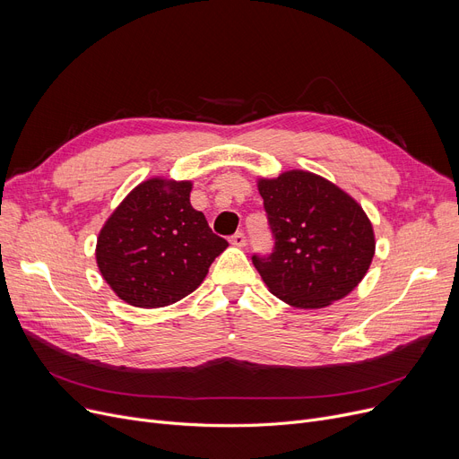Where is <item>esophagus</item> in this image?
I'll use <instances>...</instances> for the list:
<instances>
[{"label":"esophagus","instance_id":"esophagus-1","mask_svg":"<svg viewBox=\"0 0 459 459\" xmlns=\"http://www.w3.org/2000/svg\"><path fill=\"white\" fill-rule=\"evenodd\" d=\"M230 244H232L234 247H246L247 239H246V236H244L242 232H236V234L230 238Z\"/></svg>","mask_w":459,"mask_h":459}]
</instances>
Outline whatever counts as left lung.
<instances>
[{
    "mask_svg": "<svg viewBox=\"0 0 459 459\" xmlns=\"http://www.w3.org/2000/svg\"><path fill=\"white\" fill-rule=\"evenodd\" d=\"M256 187L275 236L273 253L253 256L268 290L296 308H324L365 279L374 253L372 221L350 193L301 169Z\"/></svg>",
    "mask_w": 459,
    "mask_h": 459,
    "instance_id": "8db88e82",
    "label": "left lung"
}]
</instances>
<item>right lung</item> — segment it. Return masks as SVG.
Returning a JSON list of instances; mask_svg holds the SVG:
<instances>
[{"label": "right lung", "mask_w": 459, "mask_h": 459, "mask_svg": "<svg viewBox=\"0 0 459 459\" xmlns=\"http://www.w3.org/2000/svg\"><path fill=\"white\" fill-rule=\"evenodd\" d=\"M193 182L152 177L137 184L96 238V264L128 305L160 308L197 290L227 239L189 203Z\"/></svg>", "instance_id": "right-lung-1"}]
</instances>
